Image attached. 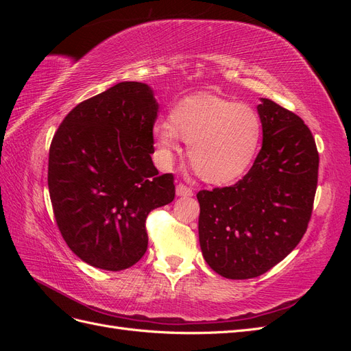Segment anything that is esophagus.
<instances>
[{
  "label": "esophagus",
  "mask_w": 351,
  "mask_h": 351,
  "mask_svg": "<svg viewBox=\"0 0 351 351\" xmlns=\"http://www.w3.org/2000/svg\"><path fill=\"white\" fill-rule=\"evenodd\" d=\"M176 195L180 196V197H189V196L193 195V190H192V187H189L183 183H178L177 187H176Z\"/></svg>",
  "instance_id": "obj_1"
}]
</instances>
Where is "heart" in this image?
<instances>
[{
  "label": "heart",
  "instance_id": "1",
  "mask_svg": "<svg viewBox=\"0 0 351 351\" xmlns=\"http://www.w3.org/2000/svg\"><path fill=\"white\" fill-rule=\"evenodd\" d=\"M152 137L162 167L173 162L178 141L183 139L197 176L208 183L224 184L241 177L253 164L262 142V120L250 105L195 95L174 105L168 123H155Z\"/></svg>",
  "mask_w": 351,
  "mask_h": 351
}]
</instances>
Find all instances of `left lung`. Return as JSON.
Listing matches in <instances>:
<instances>
[{
    "label": "left lung",
    "instance_id": "1",
    "mask_svg": "<svg viewBox=\"0 0 351 351\" xmlns=\"http://www.w3.org/2000/svg\"><path fill=\"white\" fill-rule=\"evenodd\" d=\"M263 143L236 184L200 190L202 254L217 274L247 280L269 271L307 230L317 184L319 155L303 120L261 98Z\"/></svg>",
    "mask_w": 351,
    "mask_h": 351
}]
</instances>
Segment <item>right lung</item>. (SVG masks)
Segmentation results:
<instances>
[{
    "instance_id": "obj_1",
    "label": "right lung",
    "mask_w": 351,
    "mask_h": 351,
    "mask_svg": "<svg viewBox=\"0 0 351 351\" xmlns=\"http://www.w3.org/2000/svg\"><path fill=\"white\" fill-rule=\"evenodd\" d=\"M159 105L145 83L121 82L80 102L49 147L48 189L62 239L95 268L123 271L147 249L145 222L174 200L159 174L152 127Z\"/></svg>"
}]
</instances>
